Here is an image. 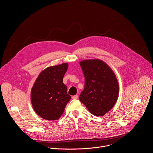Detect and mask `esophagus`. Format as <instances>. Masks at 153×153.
I'll return each instance as SVG.
<instances>
[{"mask_svg":"<svg viewBox=\"0 0 153 153\" xmlns=\"http://www.w3.org/2000/svg\"><path fill=\"white\" fill-rule=\"evenodd\" d=\"M72 99H74V100H76L77 98H78V95H74V96H72Z\"/></svg>","mask_w":153,"mask_h":153,"instance_id":"esophagus-1","label":"esophagus"}]
</instances>
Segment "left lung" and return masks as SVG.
<instances>
[{"instance_id": "1", "label": "left lung", "mask_w": 153, "mask_h": 153, "mask_svg": "<svg viewBox=\"0 0 153 153\" xmlns=\"http://www.w3.org/2000/svg\"><path fill=\"white\" fill-rule=\"evenodd\" d=\"M84 78V88L79 100L95 116H103L114 105L119 94L116 76L108 66L100 59L79 63Z\"/></svg>"}]
</instances>
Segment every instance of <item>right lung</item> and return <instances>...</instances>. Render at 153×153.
<instances>
[{
  "instance_id": "obj_1",
  "label": "right lung",
  "mask_w": 153,
  "mask_h": 153,
  "mask_svg": "<svg viewBox=\"0 0 153 153\" xmlns=\"http://www.w3.org/2000/svg\"><path fill=\"white\" fill-rule=\"evenodd\" d=\"M68 64L51 66L42 71L32 88L30 99L35 111L41 117L58 119L71 100L63 79Z\"/></svg>"
}]
</instances>
